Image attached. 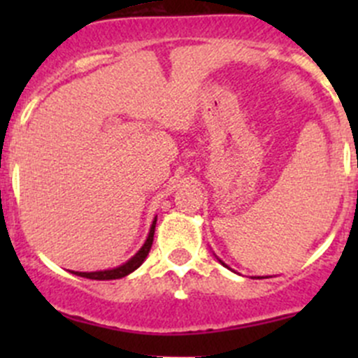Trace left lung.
<instances>
[{
	"label": "left lung",
	"instance_id": "8db88e82",
	"mask_svg": "<svg viewBox=\"0 0 358 358\" xmlns=\"http://www.w3.org/2000/svg\"><path fill=\"white\" fill-rule=\"evenodd\" d=\"M218 262H220V263H222V265H223V266H227V265H225V263H223V262H222V259H220V258H218ZM258 279H263V277H258Z\"/></svg>",
	"mask_w": 358,
	"mask_h": 358
}]
</instances>
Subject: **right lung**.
Returning a JSON list of instances; mask_svg holds the SVG:
<instances>
[{
  "label": "right lung",
  "mask_w": 358,
  "mask_h": 358,
  "mask_svg": "<svg viewBox=\"0 0 358 358\" xmlns=\"http://www.w3.org/2000/svg\"><path fill=\"white\" fill-rule=\"evenodd\" d=\"M156 222L157 216L154 218L152 225H150L149 236H147V241L143 243V246L131 256L126 263L122 265L115 266V268H109V270H99V272H72L79 277H85V279H92V280H114V279H122V277L129 275L131 272H135L143 262H145L147 255H149L150 248H152V241H154V232H156Z\"/></svg>",
  "instance_id": "obj_1"
}]
</instances>
